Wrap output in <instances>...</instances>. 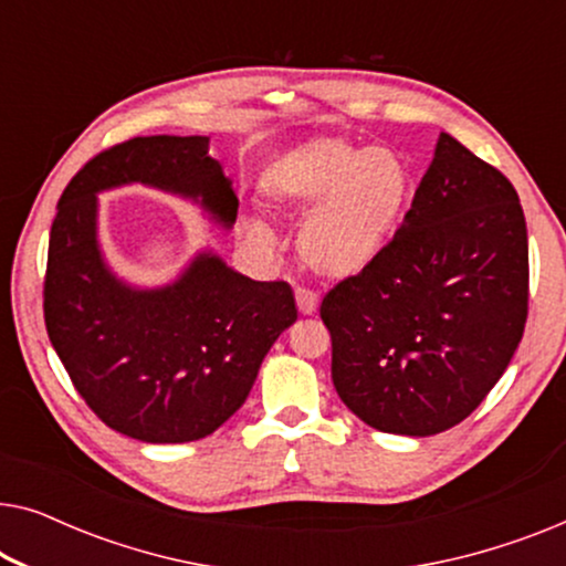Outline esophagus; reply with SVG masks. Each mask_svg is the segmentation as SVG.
<instances>
[{
    "label": "esophagus",
    "mask_w": 566,
    "mask_h": 566,
    "mask_svg": "<svg viewBox=\"0 0 566 566\" xmlns=\"http://www.w3.org/2000/svg\"><path fill=\"white\" fill-rule=\"evenodd\" d=\"M296 306H298L301 314L308 316V314L316 312V306H319V301H316V296H314L312 291L296 289Z\"/></svg>",
    "instance_id": "34e87169"
}]
</instances>
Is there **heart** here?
Masks as SVG:
<instances>
[{"instance_id": "b5f03b06", "label": "heart", "mask_w": 566, "mask_h": 566, "mask_svg": "<svg viewBox=\"0 0 566 566\" xmlns=\"http://www.w3.org/2000/svg\"><path fill=\"white\" fill-rule=\"evenodd\" d=\"M262 190L285 213L313 208L298 231L301 260L327 281H350L389 247L407 203L409 175L389 149L316 136L277 157L262 177ZM247 234L262 247L273 244L260 219L247 221Z\"/></svg>"}]
</instances>
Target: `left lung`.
<instances>
[{
    "label": "left lung",
    "mask_w": 566,
    "mask_h": 566,
    "mask_svg": "<svg viewBox=\"0 0 566 566\" xmlns=\"http://www.w3.org/2000/svg\"><path fill=\"white\" fill-rule=\"evenodd\" d=\"M332 381L381 432L424 438L474 412L528 316V231L505 175L440 134L412 208L366 273L322 301Z\"/></svg>",
    "instance_id": "1"
}]
</instances>
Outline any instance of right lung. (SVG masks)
<instances>
[{"instance_id": "1", "label": "right lung", "mask_w": 566, "mask_h": 566, "mask_svg": "<svg viewBox=\"0 0 566 566\" xmlns=\"http://www.w3.org/2000/svg\"><path fill=\"white\" fill-rule=\"evenodd\" d=\"M142 182L200 203L223 229L237 192L208 136H138L99 151L61 192L51 227L43 314L74 389L107 428L144 443H188L219 430L296 322L289 283L252 281L198 252L177 281L136 289L107 268L97 192Z\"/></svg>"}]
</instances>
